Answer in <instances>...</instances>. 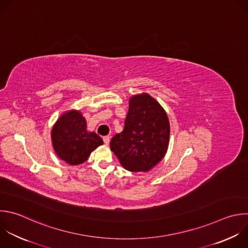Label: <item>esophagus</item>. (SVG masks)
I'll return each instance as SVG.
<instances>
[{
    "instance_id": "34e87169",
    "label": "esophagus",
    "mask_w": 248,
    "mask_h": 248,
    "mask_svg": "<svg viewBox=\"0 0 248 248\" xmlns=\"http://www.w3.org/2000/svg\"><path fill=\"white\" fill-rule=\"evenodd\" d=\"M103 141H104L105 145H109V143H110V136H104L103 137Z\"/></svg>"
}]
</instances>
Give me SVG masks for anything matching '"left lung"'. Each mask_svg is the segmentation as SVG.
Instances as JSON below:
<instances>
[{
	"mask_svg": "<svg viewBox=\"0 0 248 248\" xmlns=\"http://www.w3.org/2000/svg\"><path fill=\"white\" fill-rule=\"evenodd\" d=\"M170 134L164 109L149 94H137L129 99L124 130L112 138L110 147L125 170L147 172L166 155Z\"/></svg>",
	"mask_w": 248,
	"mask_h": 248,
	"instance_id": "left-lung-1",
	"label": "left lung"
}]
</instances>
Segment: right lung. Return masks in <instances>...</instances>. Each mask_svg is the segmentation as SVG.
<instances>
[{"mask_svg": "<svg viewBox=\"0 0 248 248\" xmlns=\"http://www.w3.org/2000/svg\"><path fill=\"white\" fill-rule=\"evenodd\" d=\"M51 141L56 155L71 166L84 163L103 140L87 130V122L77 110L65 112L51 129Z\"/></svg>", "mask_w": 248, "mask_h": 248, "instance_id": "1", "label": "right lung"}]
</instances>
